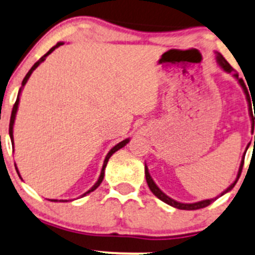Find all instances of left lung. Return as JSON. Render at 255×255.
Masks as SVG:
<instances>
[{"mask_svg":"<svg viewBox=\"0 0 255 255\" xmlns=\"http://www.w3.org/2000/svg\"><path fill=\"white\" fill-rule=\"evenodd\" d=\"M215 59H217L218 65H219V66L222 67V69L224 70L225 72H228V74H230V72L234 71V69H233V67L230 66L229 62H228L227 60H225L224 57H223L222 53L215 52ZM233 76H234L235 79L238 80L239 85H241V86L243 87V91H244V94H246L247 101H251V96H249L248 89H247V87H246V84H244L243 79H239V76H238V74H237V72H235V74H233ZM254 141H255V136H254ZM246 150H248V146H247ZM243 164H244V155H243V159H242V161H241V166H239L238 175H237V178H235V180L233 181V183L230 184V185L228 186V188L225 189V190L223 191V193L220 194L219 196H217V198H213V199H207V200H202V202H196V203H180V202H176V200H174V199H171L170 196L166 195L165 193H162V191L159 189V186H157L156 184H155V181L152 180L151 176H150L149 169H147L146 165H145V178H146V183H147V185H149V188H150V190H151V193L154 194V195L156 196V198H159L160 200H161V202L166 203V204L171 205V207L176 208V209H181V210H196V209H202V208L208 207V205L212 204V203L214 202V200H217L218 198H220V196H222V195H224V194H227L228 191L232 190V189L234 188L235 184H237V181H238L239 176H241L242 169H243Z\"/></svg>","mask_w":255,"mask_h":255,"instance_id":"left-lung-1","label":"left lung"}]
</instances>
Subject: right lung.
<instances>
[{
  "label": "right lung",
  "instance_id": "1",
  "mask_svg": "<svg viewBox=\"0 0 255 255\" xmlns=\"http://www.w3.org/2000/svg\"><path fill=\"white\" fill-rule=\"evenodd\" d=\"M61 45H64V42H57L56 45L53 46V47H51L50 50H48V52H47V53H45V55H43V56L41 57V59L38 60V61L36 62V64L33 65L32 67H31V70H30V71L27 72V75H26V76H25V79H23V81H22V86H21V87H20V90H18V95H17V100H16V103H14L13 109H12L11 120H9V137H11V142H12V144H13V124H14V119H16L17 110H18V104H20V96H21V93H22L23 86H25V85H26V82H27V80L30 79V76H31V74H32V72H33V70L37 69L38 65H40L41 62L45 61L46 57H47L48 55H50V53L52 52L53 50H55V48L60 47V46H61ZM129 141H130V139H125V140H123V141H120V142H119L118 145H115V146H114L113 149H111L110 151L108 152V155H106L105 160H104V165H103V169H101V173H100V176H99L98 181H96V183L94 184L93 188L90 189V190H87L86 193H85V194H82L81 196L87 195V194H90V193H91V191H94V190H95V189H98V188H99V185H100V184L103 183V180H104V175H105V168H106V165H108V161H109V159H110V157H111V155H113L114 152L118 151V150H120L121 147L125 146V145L128 144V142H129ZM14 166H16V164H14ZM16 171H17V174H18V176H20V178H21V175H20V173H18V169H17V166H16ZM48 200H50V202H67V200H57V199H48Z\"/></svg>",
  "mask_w": 255,
  "mask_h": 255
}]
</instances>
